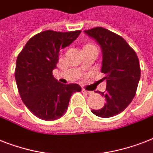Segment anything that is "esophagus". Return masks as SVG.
<instances>
[{"label":"esophagus","mask_w":153,"mask_h":153,"mask_svg":"<svg viewBox=\"0 0 153 153\" xmlns=\"http://www.w3.org/2000/svg\"><path fill=\"white\" fill-rule=\"evenodd\" d=\"M82 92H83V93L86 94H93V92H92V91H86V90H85V89H82Z\"/></svg>","instance_id":"obj_1"}]
</instances>
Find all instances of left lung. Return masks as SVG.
I'll list each match as a JSON object with an SVG mask.
<instances>
[{"instance_id":"1","label":"left lung","mask_w":153,"mask_h":153,"mask_svg":"<svg viewBox=\"0 0 153 153\" xmlns=\"http://www.w3.org/2000/svg\"><path fill=\"white\" fill-rule=\"evenodd\" d=\"M84 32L100 46L102 72L106 81V91L99 92L105 98L104 106L91 112L105 118L116 116L126 109L136 94L140 78L137 55L122 37L104 27H94Z\"/></svg>"}]
</instances>
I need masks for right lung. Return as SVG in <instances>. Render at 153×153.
Masks as SVG:
<instances>
[{"label":"right lung","instance_id":"add662e5","mask_svg":"<svg viewBox=\"0 0 153 153\" xmlns=\"http://www.w3.org/2000/svg\"><path fill=\"white\" fill-rule=\"evenodd\" d=\"M81 32L44 31L32 36L18 55L15 79L19 94L38 118H60L67 112L72 94L81 91L78 84H62L52 75L59 51L73 43Z\"/></svg>","mask_w":153,"mask_h":153}]
</instances>
